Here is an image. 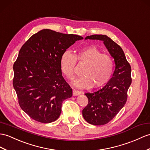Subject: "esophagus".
I'll return each instance as SVG.
<instances>
[{
  "mask_svg": "<svg viewBox=\"0 0 150 150\" xmlns=\"http://www.w3.org/2000/svg\"><path fill=\"white\" fill-rule=\"evenodd\" d=\"M81 93H82V92L80 91H77V90H75V89L73 90V95L75 96H78Z\"/></svg>",
  "mask_w": 150,
  "mask_h": 150,
  "instance_id": "34e87169",
  "label": "esophagus"
}]
</instances>
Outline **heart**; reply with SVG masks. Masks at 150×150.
Returning <instances> with one entry per match:
<instances>
[{"label": "heart", "mask_w": 150, "mask_h": 150, "mask_svg": "<svg viewBox=\"0 0 150 150\" xmlns=\"http://www.w3.org/2000/svg\"><path fill=\"white\" fill-rule=\"evenodd\" d=\"M76 61L86 64L82 71L83 76L73 82L76 87H101L109 81L113 74L114 62L112 57L102 54L94 46L80 50L75 55L68 51L63 53L60 58V70L67 79H74Z\"/></svg>", "instance_id": "heart-1"}]
</instances>
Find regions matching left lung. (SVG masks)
Masks as SVG:
<instances>
[{
	"label": "left lung",
	"mask_w": 150,
	"mask_h": 150,
	"mask_svg": "<svg viewBox=\"0 0 150 150\" xmlns=\"http://www.w3.org/2000/svg\"><path fill=\"white\" fill-rule=\"evenodd\" d=\"M85 39L103 40L113 58L115 70L105 86L94 93H87L88 104L82 110L84 119L94 125L106 124L124 106L132 82L131 67L119 45L105 35H93Z\"/></svg>",
	"instance_id": "8db88e82"
}]
</instances>
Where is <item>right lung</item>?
Segmentation results:
<instances>
[{"label": "right lung", "mask_w": 150, "mask_h": 150, "mask_svg": "<svg viewBox=\"0 0 150 150\" xmlns=\"http://www.w3.org/2000/svg\"><path fill=\"white\" fill-rule=\"evenodd\" d=\"M83 37L44 29L23 45L13 65V87L21 108L34 120L51 123L59 118L72 89L60 70L66 50Z\"/></svg>", "instance_id": "1"}]
</instances>
